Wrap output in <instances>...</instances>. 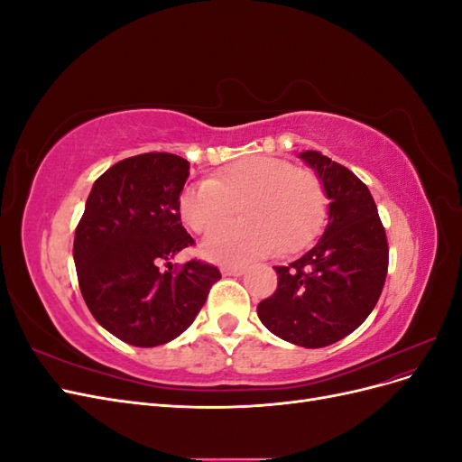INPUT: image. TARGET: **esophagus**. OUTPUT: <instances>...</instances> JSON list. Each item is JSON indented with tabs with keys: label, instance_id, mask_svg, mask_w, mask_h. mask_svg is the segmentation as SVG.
Returning a JSON list of instances; mask_svg holds the SVG:
<instances>
[{
	"label": "esophagus",
	"instance_id": "esophagus-1",
	"mask_svg": "<svg viewBox=\"0 0 462 462\" xmlns=\"http://www.w3.org/2000/svg\"><path fill=\"white\" fill-rule=\"evenodd\" d=\"M221 272H223V275H243L246 272V268L245 265H226Z\"/></svg>",
	"mask_w": 462,
	"mask_h": 462
}]
</instances>
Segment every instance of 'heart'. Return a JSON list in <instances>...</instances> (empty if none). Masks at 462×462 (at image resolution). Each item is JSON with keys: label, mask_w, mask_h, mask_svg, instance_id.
I'll list each match as a JSON object with an SVG mask.
<instances>
[{"label": "heart", "mask_w": 462, "mask_h": 462, "mask_svg": "<svg viewBox=\"0 0 462 462\" xmlns=\"http://www.w3.org/2000/svg\"><path fill=\"white\" fill-rule=\"evenodd\" d=\"M241 206L243 221L208 236L202 254L219 263H243L282 250L299 253L324 227L326 190L316 173L272 156L236 160L209 180L187 185L179 214L194 233H209Z\"/></svg>", "instance_id": "b5f03b06"}]
</instances>
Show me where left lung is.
Wrapping results in <instances>:
<instances>
[{
	"label": "left lung",
	"instance_id": "1",
	"mask_svg": "<svg viewBox=\"0 0 462 462\" xmlns=\"http://www.w3.org/2000/svg\"><path fill=\"white\" fill-rule=\"evenodd\" d=\"M300 158L316 170L329 199V221L314 248L275 265L277 289L258 318L277 337L319 348L353 333L382 295L389 265L383 223L368 187L319 152Z\"/></svg>",
	"mask_w": 462,
	"mask_h": 462
}]
</instances>
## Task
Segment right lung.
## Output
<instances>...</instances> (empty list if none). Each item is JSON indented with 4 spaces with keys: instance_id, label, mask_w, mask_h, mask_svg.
<instances>
[{
    "instance_id": "add662e5",
    "label": "right lung",
    "mask_w": 462,
    "mask_h": 462,
    "mask_svg": "<svg viewBox=\"0 0 462 462\" xmlns=\"http://www.w3.org/2000/svg\"><path fill=\"white\" fill-rule=\"evenodd\" d=\"M187 177L189 162L175 153L121 160L96 179L75 231L82 299L97 324L134 346L179 337L221 279L216 265L197 258L158 268L194 245L179 214Z\"/></svg>"
}]
</instances>
